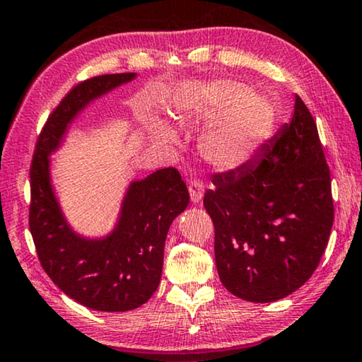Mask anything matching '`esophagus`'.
Wrapping results in <instances>:
<instances>
[{"instance_id":"esophagus-1","label":"esophagus","mask_w":362,"mask_h":362,"mask_svg":"<svg viewBox=\"0 0 362 362\" xmlns=\"http://www.w3.org/2000/svg\"><path fill=\"white\" fill-rule=\"evenodd\" d=\"M202 189H204L202 181L194 180L189 182V194H191V201L194 204H199L202 201Z\"/></svg>"}]
</instances>
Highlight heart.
I'll use <instances>...</instances> for the list:
<instances>
[{
  "label": "heart",
  "instance_id": "obj_1",
  "mask_svg": "<svg viewBox=\"0 0 362 362\" xmlns=\"http://www.w3.org/2000/svg\"><path fill=\"white\" fill-rule=\"evenodd\" d=\"M196 119L216 120L201 140V151L217 170H233L248 161L274 132L277 109L272 99L248 91L237 81H212L187 99V112ZM155 137L171 142L173 132L155 125Z\"/></svg>",
  "mask_w": 362,
  "mask_h": 362
}]
</instances>
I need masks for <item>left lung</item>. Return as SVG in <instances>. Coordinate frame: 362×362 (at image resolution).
Returning <instances> with one entry per match:
<instances>
[{
  "mask_svg": "<svg viewBox=\"0 0 362 362\" xmlns=\"http://www.w3.org/2000/svg\"><path fill=\"white\" fill-rule=\"evenodd\" d=\"M212 182L204 207L225 289L266 303L305 284L328 245L334 209L317 124L302 99L253 161L216 173Z\"/></svg>",
  "mask_w": 362,
  "mask_h": 362,
  "instance_id": "1",
  "label": "left lung"
}]
</instances>
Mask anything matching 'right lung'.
I'll return each mask as SVG.
<instances>
[{"label": "right lung", "mask_w": 362, "mask_h": 362, "mask_svg": "<svg viewBox=\"0 0 362 362\" xmlns=\"http://www.w3.org/2000/svg\"><path fill=\"white\" fill-rule=\"evenodd\" d=\"M134 78L135 73H114L73 86L42 127L30 165L29 228L42 268L68 297L99 312L132 310L153 296L166 233L189 204L180 171L163 168L129 186L117 227L107 237H80L60 211L50 185L49 155L81 109Z\"/></svg>", "instance_id": "add662e5"}]
</instances>
